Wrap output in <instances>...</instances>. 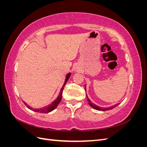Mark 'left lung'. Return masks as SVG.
Returning a JSON list of instances; mask_svg holds the SVG:
<instances>
[{
  "mask_svg": "<svg viewBox=\"0 0 147 147\" xmlns=\"http://www.w3.org/2000/svg\"><path fill=\"white\" fill-rule=\"evenodd\" d=\"M84 89H85V91H86V86H84ZM86 97H87V100L88 102V104H90V105L91 107L92 108H93L95 110H100V111H106V110H111V109H114L115 107H116L117 106H118L120 103H118V104H115V105H113L112 107H105V108H103V107H99L98 105H96V104H94V103H92V102L91 101V100L88 98V97L86 94Z\"/></svg>",
  "mask_w": 147,
  "mask_h": 147,
  "instance_id": "obj_1",
  "label": "left lung"
}]
</instances>
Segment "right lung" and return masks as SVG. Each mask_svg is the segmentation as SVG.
I'll list each match as a JSON object with an SVG mask.
<instances>
[{
	"label": "right lung",
	"instance_id": "add662e5",
	"mask_svg": "<svg viewBox=\"0 0 147 147\" xmlns=\"http://www.w3.org/2000/svg\"><path fill=\"white\" fill-rule=\"evenodd\" d=\"M70 75H71L70 73H68L67 74L65 79V81H64V84H63V86H62V88L61 89V90H60V92L59 93L58 96H57V98L54 101H53V102H51L50 104H49L48 105H47L45 107H43L40 108V109H33L32 107H30L28 104H26L25 102L23 101V103L25 104V105L29 109L32 110V111H34V112H35L42 113H48L49 112H51V111H53V110H55L57 107V106L58 105V104L60 103V102H61V99H62V96H63V90H64V86L65 85L67 82L68 80L69 79Z\"/></svg>",
	"mask_w": 147,
	"mask_h": 147
}]
</instances>
